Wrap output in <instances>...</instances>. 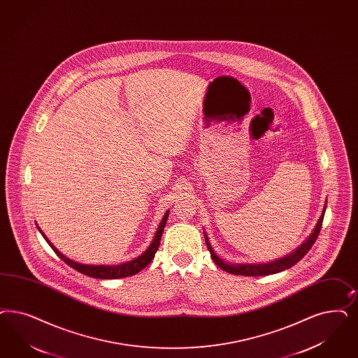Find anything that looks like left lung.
<instances>
[{
  "label": "left lung",
  "instance_id": "8db88e82",
  "mask_svg": "<svg viewBox=\"0 0 358 358\" xmlns=\"http://www.w3.org/2000/svg\"><path fill=\"white\" fill-rule=\"evenodd\" d=\"M324 213L325 209L322 210V214H321L320 220L316 224L313 233L309 235L308 239L301 245V246L297 247L294 252L288 254L287 257H284L282 259L275 260V262H270V263H259V264H239V263H229V262H224L221 259L215 252L214 250L211 248L209 243V238L208 235L205 234V241H206V246L209 248L210 255H211V259L213 262L221 267L222 270H224L229 273H234V275H243V276H264V275H272V273H276V272L284 271L289 267H292L294 264H296L299 260L303 259V257L310 250V247L313 246V243L316 242L319 233L321 230V224H322V220H324Z\"/></svg>",
  "mask_w": 358,
  "mask_h": 358
}]
</instances>
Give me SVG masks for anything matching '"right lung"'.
I'll list each match as a JSON object with an SVG mask.
<instances>
[{"instance_id": "1", "label": "right lung", "mask_w": 358, "mask_h": 358, "mask_svg": "<svg viewBox=\"0 0 358 358\" xmlns=\"http://www.w3.org/2000/svg\"><path fill=\"white\" fill-rule=\"evenodd\" d=\"M168 217H169V210H166L165 215L162 217L161 223L159 224V229H157V231L155 234V238H153L152 243L147 248V251H144V254H141L136 259L127 262V263H122V264H117V266H92V264H82V263L74 262V260L64 257L62 252L50 242L49 239L46 238V235L42 233V230H41V227H38V224L37 227L39 233L42 234V236L46 239V242L49 243V246L54 250V252L66 264H69L70 267H73L76 271H79L80 273H83V275H87V276H91V278H96V279H119V278L132 276V275H135L137 272L141 271L155 258V254H156V251L159 250V246H160L161 236H162V233H164V227L166 224Z\"/></svg>"}]
</instances>
